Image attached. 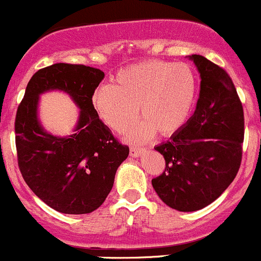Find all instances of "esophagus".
I'll list each match as a JSON object with an SVG mask.
<instances>
[{
	"label": "esophagus",
	"instance_id": "obj_1",
	"mask_svg": "<svg viewBox=\"0 0 261 261\" xmlns=\"http://www.w3.org/2000/svg\"><path fill=\"white\" fill-rule=\"evenodd\" d=\"M145 152V149L144 147H131L130 149V155L133 158H139L141 154H144Z\"/></svg>",
	"mask_w": 261,
	"mask_h": 261
}]
</instances>
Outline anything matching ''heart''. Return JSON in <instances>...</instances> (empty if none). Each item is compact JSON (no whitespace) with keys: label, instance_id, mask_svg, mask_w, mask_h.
Here are the masks:
<instances>
[{"label":"heart","instance_id":"b5f03b06","mask_svg":"<svg viewBox=\"0 0 261 261\" xmlns=\"http://www.w3.org/2000/svg\"><path fill=\"white\" fill-rule=\"evenodd\" d=\"M196 94V77L189 65L146 60L121 69L111 87L94 92L92 105L105 125L117 134L135 125L140 109L144 122L128 140L143 143L155 133L164 138L179 133L191 117Z\"/></svg>","mask_w":261,"mask_h":261}]
</instances>
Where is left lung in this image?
Returning <instances> with one entry per match:
<instances>
[{
    "label": "left lung",
    "mask_w": 261,
    "mask_h": 261,
    "mask_svg": "<svg viewBox=\"0 0 261 261\" xmlns=\"http://www.w3.org/2000/svg\"><path fill=\"white\" fill-rule=\"evenodd\" d=\"M201 75L196 111L170 140L155 146L165 169L151 180L167 206L193 212L211 204L235 179L243 158L244 110L223 68L189 55Z\"/></svg>",
    "instance_id": "obj_1"
}]
</instances>
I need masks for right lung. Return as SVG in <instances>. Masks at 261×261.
<instances>
[{"label": "right lung", "mask_w": 261, "mask_h": 261, "mask_svg": "<svg viewBox=\"0 0 261 261\" xmlns=\"http://www.w3.org/2000/svg\"><path fill=\"white\" fill-rule=\"evenodd\" d=\"M103 78L105 73L97 68L57 63L31 77L18 105V168L31 191L58 212L84 215L98 208L130 151L116 140L92 105ZM55 89L69 94L81 110L75 134L65 138L49 134L37 118L40 94Z\"/></svg>", "instance_id": "1"}]
</instances>
